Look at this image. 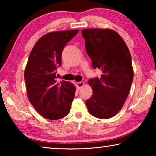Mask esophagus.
Wrapping results in <instances>:
<instances>
[{"mask_svg":"<svg viewBox=\"0 0 156 156\" xmlns=\"http://www.w3.org/2000/svg\"><path fill=\"white\" fill-rule=\"evenodd\" d=\"M84 82H78V83H76V86H77V87L78 89H81L83 87V86L84 85Z\"/></svg>","mask_w":156,"mask_h":156,"instance_id":"esophagus-1","label":"esophagus"}]
</instances>
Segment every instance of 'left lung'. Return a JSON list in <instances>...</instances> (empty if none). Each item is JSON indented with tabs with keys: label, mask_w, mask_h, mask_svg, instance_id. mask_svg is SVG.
Listing matches in <instances>:
<instances>
[{
	"label": "left lung",
	"mask_w": 156,
	"mask_h": 156,
	"mask_svg": "<svg viewBox=\"0 0 156 156\" xmlns=\"http://www.w3.org/2000/svg\"><path fill=\"white\" fill-rule=\"evenodd\" d=\"M82 35L92 67L102 73L88 81L93 95L87 100V107L91 115L108 119L119 112L130 90L133 79L130 52L122 37L110 29H85Z\"/></svg>",
	"instance_id": "left-lung-1"
}]
</instances>
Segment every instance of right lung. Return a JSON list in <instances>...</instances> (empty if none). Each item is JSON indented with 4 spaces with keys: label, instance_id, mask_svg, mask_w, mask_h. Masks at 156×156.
I'll return each mask as SVG.
<instances>
[{
    "label": "right lung",
    "instance_id": "right-lung-1",
    "mask_svg": "<svg viewBox=\"0 0 156 156\" xmlns=\"http://www.w3.org/2000/svg\"><path fill=\"white\" fill-rule=\"evenodd\" d=\"M78 30L52 31L36 42L29 56L25 81L29 100L36 110L49 120H58L70 112L76 87L70 82L56 83V69L62 52Z\"/></svg>",
    "mask_w": 156,
    "mask_h": 156
}]
</instances>
